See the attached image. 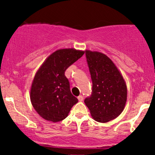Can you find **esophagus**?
Here are the masks:
<instances>
[{
  "instance_id": "1",
  "label": "esophagus",
  "mask_w": 155,
  "mask_h": 155,
  "mask_svg": "<svg viewBox=\"0 0 155 155\" xmlns=\"http://www.w3.org/2000/svg\"><path fill=\"white\" fill-rule=\"evenodd\" d=\"M78 100H79V101H82L84 100V97L82 95H79V97H78Z\"/></svg>"
}]
</instances>
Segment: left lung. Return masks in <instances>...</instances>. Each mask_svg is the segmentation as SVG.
<instances>
[{
	"label": "left lung",
	"instance_id": "obj_1",
	"mask_svg": "<svg viewBox=\"0 0 155 155\" xmlns=\"http://www.w3.org/2000/svg\"><path fill=\"white\" fill-rule=\"evenodd\" d=\"M92 81V92L84 104L92 118L108 122L123 111L127 102V84L114 62L104 53L86 50Z\"/></svg>",
	"mask_w": 155,
	"mask_h": 155
}]
</instances>
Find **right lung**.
Returning a JSON list of instances; mask_svg holds the SVG:
<instances>
[{"instance_id": "add662e5", "label": "right lung", "mask_w": 155, "mask_h": 155, "mask_svg": "<svg viewBox=\"0 0 155 155\" xmlns=\"http://www.w3.org/2000/svg\"><path fill=\"white\" fill-rule=\"evenodd\" d=\"M73 48L58 49L44 60L32 82L30 97L34 109L50 122L63 120L78 102L71 94L65 70L84 54Z\"/></svg>"}]
</instances>
